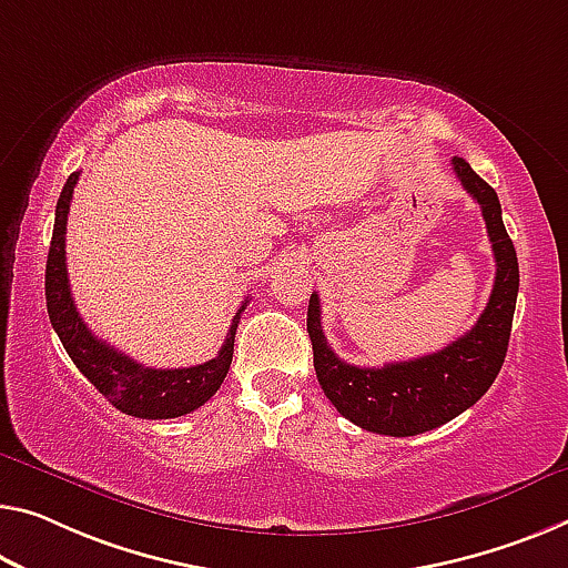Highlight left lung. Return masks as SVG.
<instances>
[{
  "mask_svg": "<svg viewBox=\"0 0 568 568\" xmlns=\"http://www.w3.org/2000/svg\"><path fill=\"white\" fill-rule=\"evenodd\" d=\"M452 170L483 211L497 266L490 302L469 333L439 353L383 368H361L339 361L327 345L320 322V296H310L307 333L320 386L337 412L365 432L416 436L452 422L487 394L508 353L520 282L516 248L503 225L495 190L462 156L452 160Z\"/></svg>",
  "mask_w": 568,
  "mask_h": 568,
  "instance_id": "8db88e82",
  "label": "left lung"
}]
</instances>
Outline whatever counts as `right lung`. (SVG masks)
<instances>
[{
  "mask_svg": "<svg viewBox=\"0 0 568 568\" xmlns=\"http://www.w3.org/2000/svg\"><path fill=\"white\" fill-rule=\"evenodd\" d=\"M78 178H81V172H73L68 178L55 205V225H52L45 266V300L52 329L58 333L75 368L119 412L136 418H174L195 412L221 388L223 378L229 375L235 329H239L241 312L246 310V302L235 312L229 335H225V343L217 355L203 365H193V368H146L134 357L119 353L116 347L95 337L75 310L65 268V223Z\"/></svg>",
  "mask_w": 568,
  "mask_h": 568,
  "instance_id": "obj_1",
  "label": "right lung"
}]
</instances>
